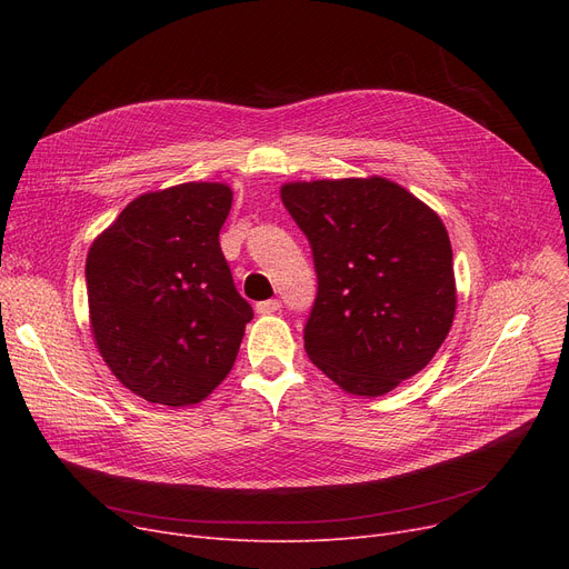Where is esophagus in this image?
I'll use <instances>...</instances> for the list:
<instances>
[{
    "mask_svg": "<svg viewBox=\"0 0 569 569\" xmlns=\"http://www.w3.org/2000/svg\"><path fill=\"white\" fill-rule=\"evenodd\" d=\"M256 311L260 316H272L277 311H281V300H264V302H258L256 305Z\"/></svg>",
    "mask_w": 569,
    "mask_h": 569,
    "instance_id": "1",
    "label": "esophagus"
}]
</instances>
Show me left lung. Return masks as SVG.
<instances>
[{
    "label": "left lung",
    "mask_w": 569,
    "mask_h": 569,
    "mask_svg": "<svg viewBox=\"0 0 569 569\" xmlns=\"http://www.w3.org/2000/svg\"><path fill=\"white\" fill-rule=\"evenodd\" d=\"M281 200L318 274L309 360L350 395L392 392L431 362L455 320L452 244L440 217L385 177L288 182Z\"/></svg>",
    "instance_id": "8db88e82"
}]
</instances>
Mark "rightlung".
Listing matches in <instances>:
<instances>
[{"label": "right lung", "mask_w": 569, "mask_h": 569, "mask_svg": "<svg viewBox=\"0 0 569 569\" xmlns=\"http://www.w3.org/2000/svg\"><path fill=\"white\" fill-rule=\"evenodd\" d=\"M232 191L187 182L142 193L89 247V325L103 362L144 401L191 406L230 373L251 305L219 232Z\"/></svg>", "instance_id": "obj_1"}]
</instances>
